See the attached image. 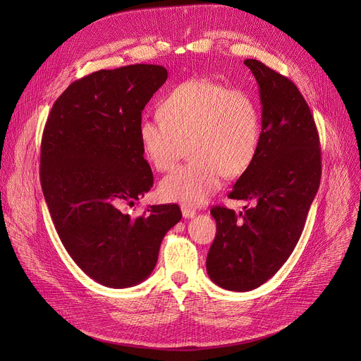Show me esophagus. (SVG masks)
Returning <instances> with one entry per match:
<instances>
[{"label":"esophagus","instance_id":"esophagus-1","mask_svg":"<svg viewBox=\"0 0 361 361\" xmlns=\"http://www.w3.org/2000/svg\"><path fill=\"white\" fill-rule=\"evenodd\" d=\"M181 212H183V216H184L185 219H190V218H193V216L196 215V211L192 209V207H187V206H183V207H181Z\"/></svg>","mask_w":361,"mask_h":361}]
</instances>
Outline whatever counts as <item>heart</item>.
<instances>
[{"instance_id":"b5f03b06","label":"heart","mask_w":361,"mask_h":361,"mask_svg":"<svg viewBox=\"0 0 361 361\" xmlns=\"http://www.w3.org/2000/svg\"><path fill=\"white\" fill-rule=\"evenodd\" d=\"M157 114L159 121L145 118L137 128L146 161L165 173L185 146L192 158L161 181L159 193L166 202L202 206L219 190L224 176H243L257 157L262 111L247 90L192 79L171 89Z\"/></svg>"}]
</instances>
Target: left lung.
<instances>
[{
    "label": "left lung",
    "instance_id": "1",
    "mask_svg": "<svg viewBox=\"0 0 361 361\" xmlns=\"http://www.w3.org/2000/svg\"><path fill=\"white\" fill-rule=\"evenodd\" d=\"M259 85L262 137L252 166L237 180L230 199L255 202L238 215L215 206L216 235L206 259L221 288L250 291L287 262L305 228L320 184L316 124L297 86L257 60H245Z\"/></svg>",
    "mask_w": 361,
    "mask_h": 361
}]
</instances>
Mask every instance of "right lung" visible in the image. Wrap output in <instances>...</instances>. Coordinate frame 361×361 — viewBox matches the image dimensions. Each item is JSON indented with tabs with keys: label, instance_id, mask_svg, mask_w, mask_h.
Returning <instances> with one entry per match:
<instances>
[{
	"label": "right lung",
	"instance_id": "right-lung-1",
	"mask_svg": "<svg viewBox=\"0 0 361 361\" xmlns=\"http://www.w3.org/2000/svg\"><path fill=\"white\" fill-rule=\"evenodd\" d=\"M166 78L154 64L94 71L63 92L44 128L41 185L55 230L75 264L109 288L143 282L181 219L178 204L121 212L154 185L137 128Z\"/></svg>",
	"mask_w": 361,
	"mask_h": 361
}]
</instances>
